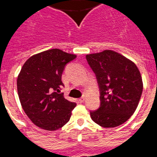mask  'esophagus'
Here are the masks:
<instances>
[{"label": "esophagus", "instance_id": "34e87169", "mask_svg": "<svg viewBox=\"0 0 157 157\" xmlns=\"http://www.w3.org/2000/svg\"><path fill=\"white\" fill-rule=\"evenodd\" d=\"M85 97H81V98L79 99L78 101H79V102H81V103H82V102H84V101H85Z\"/></svg>", "mask_w": 157, "mask_h": 157}]
</instances>
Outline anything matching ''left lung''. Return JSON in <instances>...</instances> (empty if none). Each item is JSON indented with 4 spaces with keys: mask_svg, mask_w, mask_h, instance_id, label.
<instances>
[{
    "mask_svg": "<svg viewBox=\"0 0 157 157\" xmlns=\"http://www.w3.org/2000/svg\"><path fill=\"white\" fill-rule=\"evenodd\" d=\"M97 77L101 105L90 111L91 118L101 127L124 124L136 111L143 91L140 72L135 64L112 50L86 55Z\"/></svg>",
    "mask_w": 157,
    "mask_h": 157,
    "instance_id": "1",
    "label": "left lung"
}]
</instances>
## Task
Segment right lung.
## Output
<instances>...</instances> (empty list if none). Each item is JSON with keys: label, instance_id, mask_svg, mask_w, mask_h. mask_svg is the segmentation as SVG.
<instances>
[{"label": "right lung", "instance_id": "obj_1", "mask_svg": "<svg viewBox=\"0 0 157 157\" xmlns=\"http://www.w3.org/2000/svg\"><path fill=\"white\" fill-rule=\"evenodd\" d=\"M76 57L52 48L32 56L24 64L17 81L18 96L25 113L37 127L55 131L70 119L76 103L60 92L63 71Z\"/></svg>", "mask_w": 157, "mask_h": 157}]
</instances>
